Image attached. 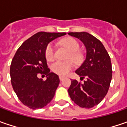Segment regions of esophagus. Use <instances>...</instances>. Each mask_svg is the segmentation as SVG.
<instances>
[{
	"instance_id": "34e87169",
	"label": "esophagus",
	"mask_w": 127,
	"mask_h": 127,
	"mask_svg": "<svg viewBox=\"0 0 127 127\" xmlns=\"http://www.w3.org/2000/svg\"><path fill=\"white\" fill-rule=\"evenodd\" d=\"M64 78H65V77H64V76H59V80H60V81H63Z\"/></svg>"
}]
</instances>
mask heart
Listing matches in <instances>:
<instances>
[{"label":"heart","instance_id":"b5f03b06","mask_svg":"<svg viewBox=\"0 0 127 127\" xmlns=\"http://www.w3.org/2000/svg\"><path fill=\"white\" fill-rule=\"evenodd\" d=\"M61 45L66 48L69 51L68 56V59H71L75 63H80L82 60V54L79 52L80 44L78 42L72 37H67L62 39L60 42ZM45 58L48 61H53L55 59V47L53 43H49L45 49ZM74 66L71 61H57L51 65V71L58 75L66 76L73 69Z\"/></svg>","mask_w":127,"mask_h":127}]
</instances>
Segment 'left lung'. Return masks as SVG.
I'll return each instance as SVG.
<instances>
[{
    "mask_svg": "<svg viewBox=\"0 0 127 127\" xmlns=\"http://www.w3.org/2000/svg\"><path fill=\"white\" fill-rule=\"evenodd\" d=\"M79 39L86 47V59L76 73L83 83L71 80L68 89L70 97L83 108L97 105L107 95L112 77L110 57L99 39L88 32H69Z\"/></svg>",
    "mask_w": 127,
    "mask_h": 127,
    "instance_id": "1",
    "label": "left lung"
}]
</instances>
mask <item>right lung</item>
I'll return each mask as SVG.
<instances>
[{
  "label": "right lung",
  "mask_w": 127,
  "mask_h": 127,
  "mask_svg": "<svg viewBox=\"0 0 127 127\" xmlns=\"http://www.w3.org/2000/svg\"><path fill=\"white\" fill-rule=\"evenodd\" d=\"M66 32H39L30 37L19 47L12 59L10 74L12 88L23 105L32 110L48 105L55 95L59 78L50 73L44 51L47 44ZM45 74L47 80L37 76Z\"/></svg>",
  "instance_id": "1"
}]
</instances>
